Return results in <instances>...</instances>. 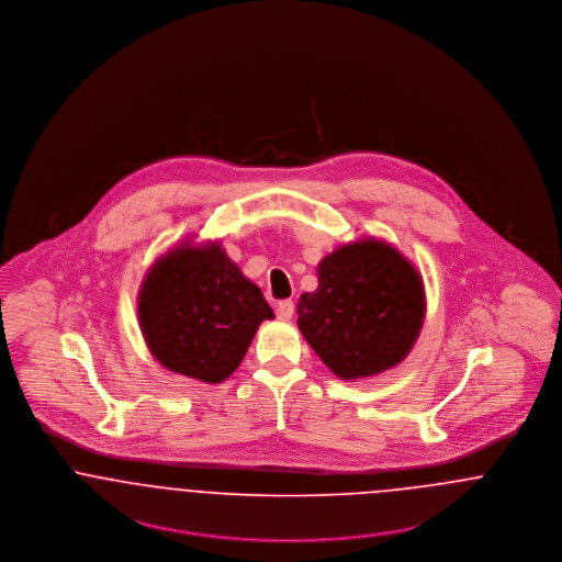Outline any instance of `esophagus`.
I'll return each instance as SVG.
<instances>
[{"instance_id":"obj_1","label":"esophagus","mask_w":562,"mask_h":562,"mask_svg":"<svg viewBox=\"0 0 562 562\" xmlns=\"http://www.w3.org/2000/svg\"><path fill=\"white\" fill-rule=\"evenodd\" d=\"M294 314V303L291 299H284V301H280L278 303V307H276V316H278V321H291Z\"/></svg>"}]
</instances>
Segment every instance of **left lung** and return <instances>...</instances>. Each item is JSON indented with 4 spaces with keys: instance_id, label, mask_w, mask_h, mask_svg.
<instances>
[{
    "instance_id": "8db88e82",
    "label": "left lung",
    "mask_w": 562,
    "mask_h": 562,
    "mask_svg": "<svg viewBox=\"0 0 562 562\" xmlns=\"http://www.w3.org/2000/svg\"><path fill=\"white\" fill-rule=\"evenodd\" d=\"M296 326L322 362L346 381L401 364L424 318L415 266L385 241H349L318 263V289L296 303Z\"/></svg>"
}]
</instances>
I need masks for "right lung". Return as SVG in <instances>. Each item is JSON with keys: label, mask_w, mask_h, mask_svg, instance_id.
Wrapping results in <instances>:
<instances>
[{"label": "right lung", "mask_w": 562, "mask_h": 562, "mask_svg": "<svg viewBox=\"0 0 562 562\" xmlns=\"http://www.w3.org/2000/svg\"><path fill=\"white\" fill-rule=\"evenodd\" d=\"M273 312L218 241H183L149 268L138 291L147 348L168 371L221 383L240 367Z\"/></svg>", "instance_id": "1"}]
</instances>
